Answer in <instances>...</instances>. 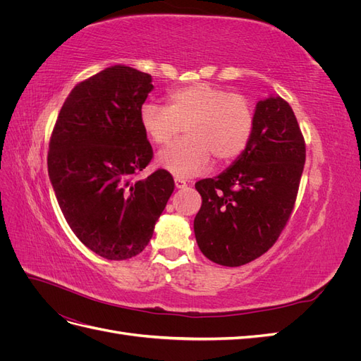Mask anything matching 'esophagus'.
Here are the masks:
<instances>
[{
    "mask_svg": "<svg viewBox=\"0 0 361 361\" xmlns=\"http://www.w3.org/2000/svg\"><path fill=\"white\" fill-rule=\"evenodd\" d=\"M174 185H176L178 190H182V188H187L188 187V182L182 179V178H176L174 179Z\"/></svg>",
    "mask_w": 361,
    "mask_h": 361,
    "instance_id": "obj_1",
    "label": "esophagus"
}]
</instances>
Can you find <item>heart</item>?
<instances>
[{
  "label": "heart",
  "instance_id": "obj_1",
  "mask_svg": "<svg viewBox=\"0 0 361 361\" xmlns=\"http://www.w3.org/2000/svg\"><path fill=\"white\" fill-rule=\"evenodd\" d=\"M140 123L157 146H167L185 126L187 137L162 150L158 166L179 178L204 171L211 162H231L247 149L255 130L253 105L244 96L206 82L171 90L167 105L145 102Z\"/></svg>",
  "mask_w": 361,
  "mask_h": 361
}]
</instances>
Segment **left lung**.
<instances>
[{
	"label": "left lung",
	"mask_w": 361,
	"mask_h": 361,
	"mask_svg": "<svg viewBox=\"0 0 361 361\" xmlns=\"http://www.w3.org/2000/svg\"><path fill=\"white\" fill-rule=\"evenodd\" d=\"M304 162V137L290 105L280 96L259 101L247 149L216 178L195 183L202 207L194 233L202 253L223 267L267 253L289 221Z\"/></svg>",
	"instance_id": "obj_1"
}]
</instances>
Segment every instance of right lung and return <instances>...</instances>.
Listing matches in <instances>:
<instances>
[{"label": "right lung", "instance_id": "1", "mask_svg": "<svg viewBox=\"0 0 361 361\" xmlns=\"http://www.w3.org/2000/svg\"><path fill=\"white\" fill-rule=\"evenodd\" d=\"M152 89L149 73L106 68L73 87L49 140L48 173L60 209L76 238L108 260L145 250L174 190L167 170L134 180L154 157L140 123Z\"/></svg>", "mask_w": 361, "mask_h": 361}]
</instances>
